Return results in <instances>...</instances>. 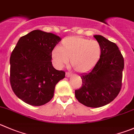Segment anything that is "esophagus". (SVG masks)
Returning <instances> with one entry per match:
<instances>
[{
  "label": "esophagus",
  "mask_w": 134,
  "mask_h": 134,
  "mask_svg": "<svg viewBox=\"0 0 134 134\" xmlns=\"http://www.w3.org/2000/svg\"><path fill=\"white\" fill-rule=\"evenodd\" d=\"M65 76H67V77H70V76H72V74H71V72H67L65 73Z\"/></svg>",
  "instance_id": "esophagus-1"
}]
</instances>
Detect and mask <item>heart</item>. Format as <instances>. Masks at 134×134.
I'll return each instance as SVG.
<instances>
[{"label": "heart", "mask_w": 134, "mask_h": 134, "mask_svg": "<svg viewBox=\"0 0 134 134\" xmlns=\"http://www.w3.org/2000/svg\"><path fill=\"white\" fill-rule=\"evenodd\" d=\"M102 45L95 40L73 36L64 38L59 48L52 52V58L57 67H63L69 62L74 69L85 72L94 67L102 55Z\"/></svg>", "instance_id": "b5f03b06"}]
</instances>
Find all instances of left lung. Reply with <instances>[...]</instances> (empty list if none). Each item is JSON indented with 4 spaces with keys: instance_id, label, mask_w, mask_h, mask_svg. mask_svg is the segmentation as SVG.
<instances>
[{
    "instance_id": "8db88e82",
    "label": "left lung",
    "mask_w": 134,
    "mask_h": 134,
    "mask_svg": "<svg viewBox=\"0 0 134 134\" xmlns=\"http://www.w3.org/2000/svg\"><path fill=\"white\" fill-rule=\"evenodd\" d=\"M93 37L102 45V55L92 71L81 74L82 84L75 97L84 105L96 108L111 103L119 93L124 63L116 44L102 35Z\"/></svg>"
}]
</instances>
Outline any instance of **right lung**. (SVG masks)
I'll return each mask as SVG.
<instances>
[{
  "mask_svg": "<svg viewBox=\"0 0 134 134\" xmlns=\"http://www.w3.org/2000/svg\"><path fill=\"white\" fill-rule=\"evenodd\" d=\"M61 38L34 30L19 38L10 56V81L14 93L25 103L41 106L54 96L57 83L65 72L52 63V52Z\"/></svg>",
  "mask_w": 134,
  "mask_h": 134,
  "instance_id": "right-lung-1",
  "label": "right lung"
}]
</instances>
